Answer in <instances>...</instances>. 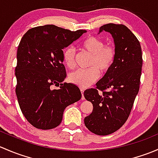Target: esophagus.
<instances>
[{"label":"esophagus","instance_id":"1","mask_svg":"<svg viewBox=\"0 0 158 158\" xmlns=\"http://www.w3.org/2000/svg\"><path fill=\"white\" fill-rule=\"evenodd\" d=\"M80 91H81V93H82V99L84 100L85 99V97H84V89L81 88Z\"/></svg>","mask_w":158,"mask_h":158}]
</instances>
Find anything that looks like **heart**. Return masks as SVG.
Masks as SVG:
<instances>
[{
	"mask_svg": "<svg viewBox=\"0 0 158 158\" xmlns=\"http://www.w3.org/2000/svg\"><path fill=\"white\" fill-rule=\"evenodd\" d=\"M82 48L92 56L88 69H77L69 75V80L72 83L87 88L97 81L99 72L105 74L109 72L114 64L116 50L113 46L105 45L103 40L95 36H90L82 43ZM76 51L69 47L63 52V62L66 67L73 69L76 66Z\"/></svg>",
	"mask_w": 158,
	"mask_h": 158,
	"instance_id": "heart-1",
	"label": "heart"
}]
</instances>
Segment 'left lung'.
<instances>
[{"label": "left lung", "instance_id": "1", "mask_svg": "<svg viewBox=\"0 0 158 158\" xmlns=\"http://www.w3.org/2000/svg\"><path fill=\"white\" fill-rule=\"evenodd\" d=\"M102 31L109 32L114 39L115 60L97 82L96 89L84 92L85 99L93 106L84 123L92 133L108 135L118 130L128 118L139 91L143 60L141 44L126 26L108 23L100 27L99 33Z\"/></svg>", "mask_w": 158, "mask_h": 158}]
</instances>
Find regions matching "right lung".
<instances>
[{
  "label": "right lung",
  "mask_w": 158,
  "mask_h": 158,
  "mask_svg": "<svg viewBox=\"0 0 158 158\" xmlns=\"http://www.w3.org/2000/svg\"><path fill=\"white\" fill-rule=\"evenodd\" d=\"M85 32L45 25L31 28L22 37L17 52L16 95L22 113L35 128L57 127L65 109L82 97L76 85L61 83L66 77L63 49ZM60 83L59 89H51Z\"/></svg>",
  "instance_id": "obj_1"
}]
</instances>
